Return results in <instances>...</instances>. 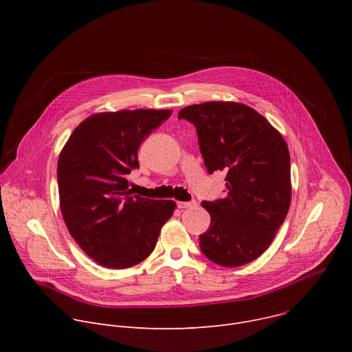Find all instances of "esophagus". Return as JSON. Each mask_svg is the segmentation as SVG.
Here are the masks:
<instances>
[{
    "label": "esophagus",
    "mask_w": 352,
    "mask_h": 352,
    "mask_svg": "<svg viewBox=\"0 0 352 352\" xmlns=\"http://www.w3.org/2000/svg\"><path fill=\"white\" fill-rule=\"evenodd\" d=\"M196 205H197L196 200H190V202H177L178 209H189V208H195Z\"/></svg>",
    "instance_id": "esophagus-1"
}]
</instances>
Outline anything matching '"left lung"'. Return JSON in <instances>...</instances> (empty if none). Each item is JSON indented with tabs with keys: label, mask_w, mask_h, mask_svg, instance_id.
I'll use <instances>...</instances> for the list:
<instances>
[{
	"label": "left lung",
	"mask_w": 352,
	"mask_h": 352,
	"mask_svg": "<svg viewBox=\"0 0 352 352\" xmlns=\"http://www.w3.org/2000/svg\"><path fill=\"white\" fill-rule=\"evenodd\" d=\"M195 125L209 174L226 173L227 196L202 206L212 221L199 235L204 255L224 267L259 258L281 227L291 202L288 146L254 109L232 102L193 104L178 113Z\"/></svg>",
	"instance_id": "obj_1"
}]
</instances>
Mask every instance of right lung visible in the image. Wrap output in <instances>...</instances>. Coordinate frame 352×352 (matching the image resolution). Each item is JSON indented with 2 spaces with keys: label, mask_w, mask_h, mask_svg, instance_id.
Returning a JSON list of instances; mask_svg holds the SVG:
<instances>
[{
  "label": "right lung",
  "mask_w": 352,
  "mask_h": 352,
  "mask_svg": "<svg viewBox=\"0 0 352 352\" xmlns=\"http://www.w3.org/2000/svg\"><path fill=\"white\" fill-rule=\"evenodd\" d=\"M171 110L100 113L80 122L58 159L60 205L69 234L98 265L126 269L153 252L175 202L132 195L138 150Z\"/></svg>",
  "instance_id": "add662e5"
}]
</instances>
